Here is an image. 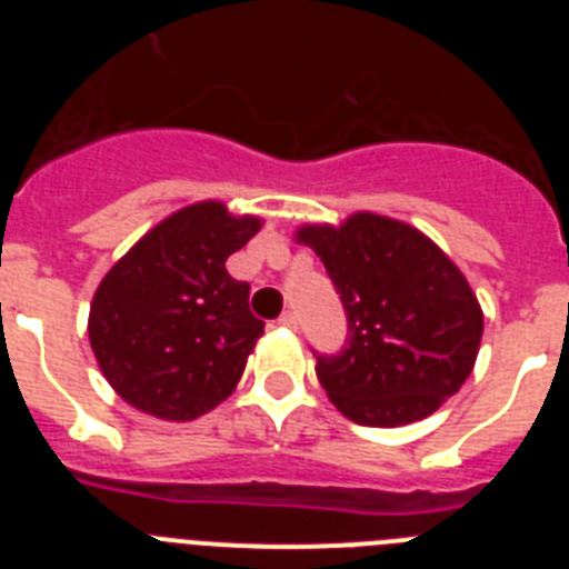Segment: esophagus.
<instances>
[{
	"instance_id": "esophagus-1",
	"label": "esophagus",
	"mask_w": 569,
	"mask_h": 569,
	"mask_svg": "<svg viewBox=\"0 0 569 569\" xmlns=\"http://www.w3.org/2000/svg\"><path fill=\"white\" fill-rule=\"evenodd\" d=\"M279 325H281V328L296 330V328H299V316H296L293 310H284V313L279 316Z\"/></svg>"
}]
</instances>
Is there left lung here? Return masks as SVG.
<instances>
[{"label": "left lung", "mask_w": 569, "mask_h": 569, "mask_svg": "<svg viewBox=\"0 0 569 569\" xmlns=\"http://www.w3.org/2000/svg\"><path fill=\"white\" fill-rule=\"evenodd\" d=\"M347 316L339 353H316V376L356 425L399 427L439 410L465 385L485 316L433 241L405 222L356 213L341 228H301Z\"/></svg>", "instance_id": "left-lung-1"}]
</instances>
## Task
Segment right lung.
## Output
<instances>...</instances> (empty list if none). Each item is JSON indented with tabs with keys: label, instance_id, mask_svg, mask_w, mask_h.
<instances>
[{
	"label": "right lung",
	"instance_id": "add662e5",
	"mask_svg": "<svg viewBox=\"0 0 569 569\" xmlns=\"http://www.w3.org/2000/svg\"><path fill=\"white\" fill-rule=\"evenodd\" d=\"M259 224L219 202L190 204L110 268L88 333L104 379L128 405L190 421L233 393L264 321L250 313V284L224 261Z\"/></svg>",
	"mask_w": 569,
	"mask_h": 569
}]
</instances>
